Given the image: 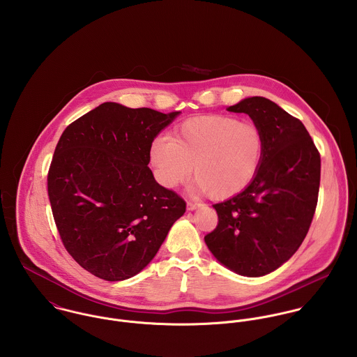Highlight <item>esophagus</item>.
<instances>
[{
	"mask_svg": "<svg viewBox=\"0 0 357 357\" xmlns=\"http://www.w3.org/2000/svg\"><path fill=\"white\" fill-rule=\"evenodd\" d=\"M201 206V204H198V202H188L187 204V208L188 210H195L197 207H199Z\"/></svg>",
	"mask_w": 357,
	"mask_h": 357,
	"instance_id": "esophagus-1",
	"label": "esophagus"
}]
</instances>
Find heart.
Listing matches in <instances>:
<instances>
[{
	"label": "heart",
	"instance_id": "1",
	"mask_svg": "<svg viewBox=\"0 0 357 357\" xmlns=\"http://www.w3.org/2000/svg\"><path fill=\"white\" fill-rule=\"evenodd\" d=\"M265 149L261 128L229 115H204L177 126L172 137H156L150 160L158 183L173 188L192 174L198 191L227 199L255 178Z\"/></svg>",
	"mask_w": 357,
	"mask_h": 357
}]
</instances>
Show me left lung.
Instances as JSON below:
<instances>
[{
  "mask_svg": "<svg viewBox=\"0 0 357 357\" xmlns=\"http://www.w3.org/2000/svg\"><path fill=\"white\" fill-rule=\"evenodd\" d=\"M245 112L265 139L252 183L213 204L217 227L204 236L213 255L243 276H264L294 255L305 239L319 197L320 153L303 122L265 98L228 107Z\"/></svg>",
  "mask_w": 357,
  "mask_h": 357,
  "instance_id": "obj_1",
  "label": "left lung"
}]
</instances>
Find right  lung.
Listing matches in <instances>:
<instances>
[{"label":"right lung","mask_w":357,"mask_h":357,"mask_svg":"<svg viewBox=\"0 0 357 357\" xmlns=\"http://www.w3.org/2000/svg\"><path fill=\"white\" fill-rule=\"evenodd\" d=\"M178 114L102 102L60 136L48 172L52 214L63 246L92 275L135 276L185 213L149 167L155 136Z\"/></svg>","instance_id":"right-lung-1"}]
</instances>
